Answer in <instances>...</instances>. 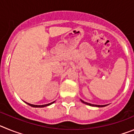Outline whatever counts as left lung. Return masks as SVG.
Masks as SVG:
<instances>
[{"instance_id":"obj_1","label":"left lung","mask_w":134,"mask_h":134,"mask_svg":"<svg viewBox=\"0 0 134 134\" xmlns=\"http://www.w3.org/2000/svg\"><path fill=\"white\" fill-rule=\"evenodd\" d=\"M82 103H83L86 104L87 105H89V106H92V107H105V106H107L108 105H93V104H91V103H86L85 102L84 100H82V99H80Z\"/></svg>"}]
</instances>
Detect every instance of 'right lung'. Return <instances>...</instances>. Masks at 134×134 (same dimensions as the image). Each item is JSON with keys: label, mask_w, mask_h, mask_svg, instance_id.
I'll return each instance as SVG.
<instances>
[{"label": "right lung", "mask_w": 134, "mask_h": 134, "mask_svg": "<svg viewBox=\"0 0 134 134\" xmlns=\"http://www.w3.org/2000/svg\"><path fill=\"white\" fill-rule=\"evenodd\" d=\"M54 102H55V101H54V102H52V103H50L46 104V105H33V104H30V103H27V102H25V103H27V105H29V106H31V107H47V106H49V105L53 104Z\"/></svg>", "instance_id": "1"}]
</instances>
